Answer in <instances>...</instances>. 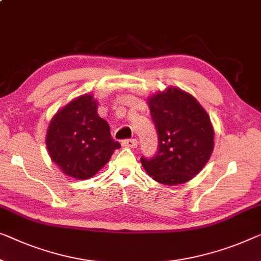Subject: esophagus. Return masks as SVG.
Masks as SVG:
<instances>
[{
	"instance_id": "34e87169",
	"label": "esophagus",
	"mask_w": 261,
	"mask_h": 261,
	"mask_svg": "<svg viewBox=\"0 0 261 261\" xmlns=\"http://www.w3.org/2000/svg\"><path fill=\"white\" fill-rule=\"evenodd\" d=\"M122 145L124 147H131V149H134V147H137L138 145V141L137 139H125V141L122 142Z\"/></svg>"
}]
</instances>
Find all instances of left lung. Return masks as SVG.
<instances>
[{
	"mask_svg": "<svg viewBox=\"0 0 261 261\" xmlns=\"http://www.w3.org/2000/svg\"><path fill=\"white\" fill-rule=\"evenodd\" d=\"M158 134V151L142 157L143 168L163 185H179L203 170L215 147V129L205 109L191 93L168 87L147 97Z\"/></svg>",
	"mask_w": 261,
	"mask_h": 261,
	"instance_id": "obj_1",
	"label": "left lung"
}]
</instances>
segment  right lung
Listing matches in <instances>:
<instances>
[{
  "mask_svg": "<svg viewBox=\"0 0 261 261\" xmlns=\"http://www.w3.org/2000/svg\"><path fill=\"white\" fill-rule=\"evenodd\" d=\"M97 108L92 93L81 95L54 115L46 130L45 144L51 161L64 174L79 180L95 176L120 147Z\"/></svg>",
  "mask_w": 261,
  "mask_h": 261,
  "instance_id": "add662e5",
  "label": "right lung"
}]
</instances>
